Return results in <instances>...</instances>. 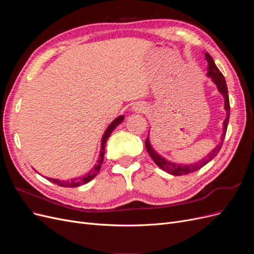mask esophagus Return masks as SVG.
Instances as JSON below:
<instances>
[{
    "instance_id": "34e87169",
    "label": "esophagus",
    "mask_w": 254,
    "mask_h": 254,
    "mask_svg": "<svg viewBox=\"0 0 254 254\" xmlns=\"http://www.w3.org/2000/svg\"><path fill=\"white\" fill-rule=\"evenodd\" d=\"M135 109H136V110H141V109H137V108H135Z\"/></svg>"
}]
</instances>
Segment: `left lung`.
Returning <instances> with one entry per match:
<instances>
[{
  "label": "left lung",
  "instance_id": "left-lung-1",
  "mask_svg": "<svg viewBox=\"0 0 254 254\" xmlns=\"http://www.w3.org/2000/svg\"><path fill=\"white\" fill-rule=\"evenodd\" d=\"M205 59L207 61V76L212 78L214 83L217 86L218 91L222 94L225 98V109L227 111V117L224 121V131H222L221 137H220V143L215 147L209 155H207L205 158L202 160L198 161L196 163L193 164H176L173 162H170L163 157H161L159 153L151 147V144L149 142V135H147V139L145 141V147L146 150L148 151L149 156L151 159L155 161V163L160 167L162 168L163 171L170 173L174 176H182V175H188L190 173H194L198 170H200L201 167H203L207 162H210L212 159H214L218 155L219 150L221 149V146L224 144V140L226 136L227 132V128H228V123H229V118H230V103H229V95H228V88H227V83L226 79L224 77V75L221 74V72L218 70V67L215 64L213 58L209 55V54L205 53Z\"/></svg>",
  "mask_w": 254,
  "mask_h": 254
}]
</instances>
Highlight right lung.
Masks as SVG:
<instances>
[{
	"label": "right lung",
	"mask_w": 254,
	"mask_h": 254,
	"mask_svg": "<svg viewBox=\"0 0 254 254\" xmlns=\"http://www.w3.org/2000/svg\"><path fill=\"white\" fill-rule=\"evenodd\" d=\"M124 115H120L119 118L115 119L111 124L108 126V128L106 129V131L103 135V139H102V146H101V153H99V157L96 161V164L95 166L92 168L91 171H89V173L84 174L83 176L79 177V178H74V179H71V180H58V179H52V178H47L49 181L53 182L57 184V186H60V187H64V188H77L79 186H82V184L84 183H88L89 181H91L92 179L94 178V177L98 174L99 170H101V166L103 164V161H104V156H105V144H106V141L109 139L110 134L112 133L113 130L117 128L121 123L123 122V120H124Z\"/></svg>",
	"instance_id": "obj_1"
}]
</instances>
